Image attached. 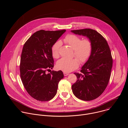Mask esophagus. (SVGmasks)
Here are the masks:
<instances>
[{"instance_id":"1","label":"esophagus","mask_w":128,"mask_h":128,"mask_svg":"<svg viewBox=\"0 0 128 128\" xmlns=\"http://www.w3.org/2000/svg\"><path fill=\"white\" fill-rule=\"evenodd\" d=\"M63 74H64V76H67L68 75H69V74H68V73H66V72H63Z\"/></svg>"}]
</instances>
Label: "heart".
I'll return each mask as SVG.
<instances>
[{
	"instance_id": "b5f03b06",
	"label": "heart",
	"mask_w": 128,
	"mask_h": 128,
	"mask_svg": "<svg viewBox=\"0 0 128 128\" xmlns=\"http://www.w3.org/2000/svg\"><path fill=\"white\" fill-rule=\"evenodd\" d=\"M64 42L74 49V55L81 63H84L88 58L92 51V46L90 41L88 39L82 40L81 38L74 34H68L64 39ZM62 45L60 40L56 42L52 48V54L54 58H57L59 55V49ZM76 58L67 59L62 58L57 63L58 69L64 72H69L76 69L79 61Z\"/></svg>"
}]
</instances>
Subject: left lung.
<instances>
[{
  "instance_id": "8db88e82",
  "label": "left lung",
  "mask_w": 128,
  "mask_h": 128,
  "mask_svg": "<svg viewBox=\"0 0 128 128\" xmlns=\"http://www.w3.org/2000/svg\"><path fill=\"white\" fill-rule=\"evenodd\" d=\"M71 32L86 36L92 46L90 56L82 67V74H74L78 80L72 86V92L80 100H93L103 93L110 79L112 67L110 50L105 39L95 30L84 29Z\"/></svg>"
}]
</instances>
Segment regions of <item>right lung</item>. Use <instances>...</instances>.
<instances>
[{
  "instance_id": "obj_1",
  "label": "right lung",
  "mask_w": 128,
  "mask_h": 128,
  "mask_svg": "<svg viewBox=\"0 0 128 128\" xmlns=\"http://www.w3.org/2000/svg\"><path fill=\"white\" fill-rule=\"evenodd\" d=\"M65 32L66 30L36 31L23 46L20 76L27 92L36 100L48 101L57 94L63 73L61 70L52 71L50 74L46 72L54 67L52 46Z\"/></svg>"
}]
</instances>
